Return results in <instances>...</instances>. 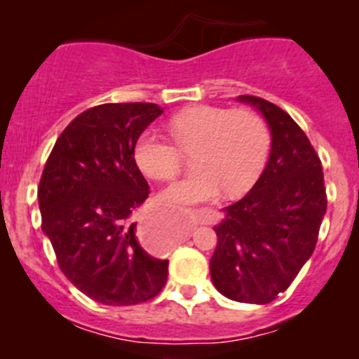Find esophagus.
I'll return each instance as SVG.
<instances>
[{
  "label": "esophagus",
  "instance_id": "esophagus-1",
  "mask_svg": "<svg viewBox=\"0 0 359 359\" xmlns=\"http://www.w3.org/2000/svg\"><path fill=\"white\" fill-rule=\"evenodd\" d=\"M161 217L156 213H151L146 219H142L139 222V238L147 248L153 250V252H161L166 248V243H163L159 240V231H161Z\"/></svg>",
  "mask_w": 359,
  "mask_h": 359
}]
</instances>
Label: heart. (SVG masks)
<instances>
[{"instance_id": "1", "label": "heart", "mask_w": 359, "mask_h": 359, "mask_svg": "<svg viewBox=\"0 0 359 359\" xmlns=\"http://www.w3.org/2000/svg\"><path fill=\"white\" fill-rule=\"evenodd\" d=\"M168 130L175 144L146 130L133 146V159L147 177L168 180L180 170L182 153L193 154V175L161 193V200L172 206L215 200L222 191L241 196L259 179L269 156V128L255 111L200 104L172 116Z\"/></svg>"}]
</instances>
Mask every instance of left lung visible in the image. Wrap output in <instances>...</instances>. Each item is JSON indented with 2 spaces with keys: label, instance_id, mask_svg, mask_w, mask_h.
<instances>
[{
  "label": "left lung",
  "instance_id": "left-lung-1",
  "mask_svg": "<svg viewBox=\"0 0 359 359\" xmlns=\"http://www.w3.org/2000/svg\"><path fill=\"white\" fill-rule=\"evenodd\" d=\"M266 119L271 154L240 201L226 206L210 259L215 288L227 299L267 304L285 292L313 255L327 212L323 168L306 133L281 107L240 95Z\"/></svg>",
  "mask_w": 359,
  "mask_h": 359
}]
</instances>
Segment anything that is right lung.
<instances>
[{
  "instance_id": "obj_1",
  "label": "right lung",
  "mask_w": 359,
  "mask_h": 359,
  "mask_svg": "<svg viewBox=\"0 0 359 359\" xmlns=\"http://www.w3.org/2000/svg\"><path fill=\"white\" fill-rule=\"evenodd\" d=\"M163 114L158 104H102L76 116L57 139L38 187L41 229L66 278L106 306L156 297L168 260L140 247L132 213L149 196L133 146Z\"/></svg>"
}]
</instances>
